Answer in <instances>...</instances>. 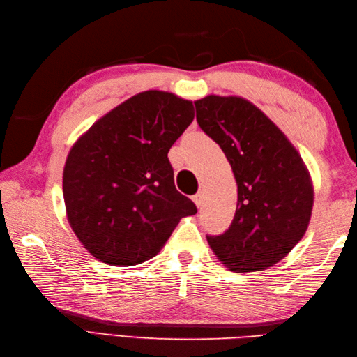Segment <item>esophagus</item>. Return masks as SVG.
<instances>
[{
	"instance_id": "34e87169",
	"label": "esophagus",
	"mask_w": 357,
	"mask_h": 357,
	"mask_svg": "<svg viewBox=\"0 0 357 357\" xmlns=\"http://www.w3.org/2000/svg\"><path fill=\"white\" fill-rule=\"evenodd\" d=\"M202 199H204L202 193H196V195L193 196V202L196 204V207H198V208L202 206Z\"/></svg>"
}]
</instances>
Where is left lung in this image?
I'll list each match as a JSON object with an SVG mask.
<instances>
[{"instance_id":"1","label":"left lung","mask_w":357,"mask_h":357,"mask_svg":"<svg viewBox=\"0 0 357 357\" xmlns=\"http://www.w3.org/2000/svg\"><path fill=\"white\" fill-rule=\"evenodd\" d=\"M204 133L222 149L238 184V207L222 234L207 236L236 273L261 271L291 252L312 218L313 185L298 150L264 112L241 96L195 101Z\"/></svg>"}]
</instances>
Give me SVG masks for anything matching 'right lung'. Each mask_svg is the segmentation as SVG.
I'll return each instance as SVG.
<instances>
[{
    "mask_svg": "<svg viewBox=\"0 0 357 357\" xmlns=\"http://www.w3.org/2000/svg\"><path fill=\"white\" fill-rule=\"evenodd\" d=\"M193 118L192 101L147 90L73 144L63 173L67 219L96 259L115 267L146 262L181 219L198 211L174 187L167 156Z\"/></svg>",
    "mask_w": 357,
    "mask_h": 357,
    "instance_id": "1",
    "label": "right lung"
}]
</instances>
